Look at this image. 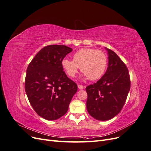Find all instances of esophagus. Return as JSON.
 I'll list each match as a JSON object with an SVG mask.
<instances>
[{
	"label": "esophagus",
	"instance_id": "1",
	"mask_svg": "<svg viewBox=\"0 0 151 151\" xmlns=\"http://www.w3.org/2000/svg\"><path fill=\"white\" fill-rule=\"evenodd\" d=\"M78 88L80 89H83L85 88V86H83V85H81V84H79V85H78Z\"/></svg>",
	"mask_w": 151,
	"mask_h": 151
}]
</instances>
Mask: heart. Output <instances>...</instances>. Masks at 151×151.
Wrapping results in <instances>:
<instances>
[{"label":"heart","mask_w":151,"mask_h":151,"mask_svg":"<svg viewBox=\"0 0 151 151\" xmlns=\"http://www.w3.org/2000/svg\"><path fill=\"white\" fill-rule=\"evenodd\" d=\"M106 66L107 58L104 53L90 48H81L76 52L73 60L64 58L62 61V67L68 77H74L80 67L84 76L91 81L101 78Z\"/></svg>","instance_id":"heart-1"}]
</instances>
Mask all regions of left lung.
Segmentation results:
<instances>
[{
    "label": "left lung",
    "instance_id": "8db88e82",
    "mask_svg": "<svg viewBox=\"0 0 151 151\" xmlns=\"http://www.w3.org/2000/svg\"><path fill=\"white\" fill-rule=\"evenodd\" d=\"M108 52V67L105 74L93 84L86 87V107L95 119H111L120 112L130 89L129 70L113 50Z\"/></svg>",
    "mask_w": 151,
    "mask_h": 151
}]
</instances>
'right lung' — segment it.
I'll list each match as a JSON object with an SVG mask.
<instances>
[{"label": "right lung", "mask_w": 151, "mask_h": 151, "mask_svg": "<svg viewBox=\"0 0 151 151\" xmlns=\"http://www.w3.org/2000/svg\"><path fill=\"white\" fill-rule=\"evenodd\" d=\"M72 51L65 45H48L40 50L27 68V96L35 112L46 120H55L64 115L77 91V84L62 67L63 59Z\"/></svg>", "instance_id": "1"}]
</instances>
